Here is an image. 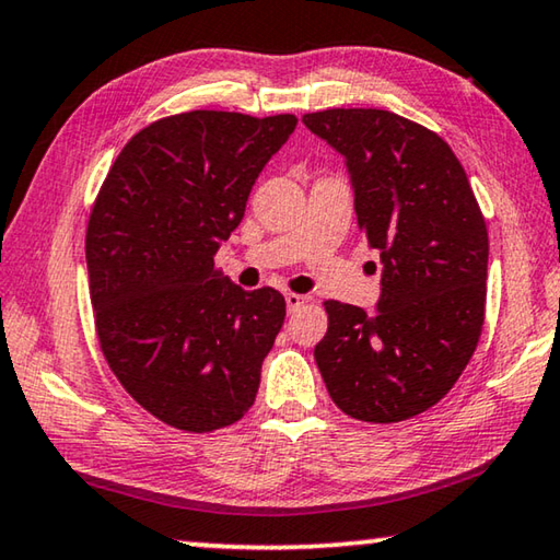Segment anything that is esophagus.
<instances>
[{
  "label": "esophagus",
  "mask_w": 560,
  "mask_h": 560,
  "mask_svg": "<svg viewBox=\"0 0 560 560\" xmlns=\"http://www.w3.org/2000/svg\"><path fill=\"white\" fill-rule=\"evenodd\" d=\"M306 301H308V299L301 296V293H291V291H289V293H287V308H289V314H293V311L301 308Z\"/></svg>",
  "instance_id": "1"
}]
</instances>
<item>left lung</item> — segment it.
<instances>
[{
  "label": "left lung",
  "mask_w": 560,
  "mask_h": 560,
  "mask_svg": "<svg viewBox=\"0 0 560 560\" xmlns=\"http://www.w3.org/2000/svg\"><path fill=\"white\" fill-rule=\"evenodd\" d=\"M343 155L358 226L381 254L375 311L326 301L316 365L334 400L363 422H400L452 390L485 326L487 224L457 155L390 110L303 116Z\"/></svg>",
  "instance_id": "1"
}]
</instances>
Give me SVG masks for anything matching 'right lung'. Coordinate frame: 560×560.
I'll return each instance as SVG.
<instances>
[{
    "label": "right lung",
    "instance_id": "1",
    "mask_svg": "<svg viewBox=\"0 0 560 560\" xmlns=\"http://www.w3.org/2000/svg\"><path fill=\"white\" fill-rule=\"evenodd\" d=\"M296 116L189 110L128 140L91 210L86 264L101 350L138 405L185 432L246 415L287 303L214 269Z\"/></svg>",
    "mask_w": 560,
    "mask_h": 560
}]
</instances>
